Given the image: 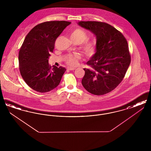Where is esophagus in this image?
Masks as SVG:
<instances>
[{"label":"esophagus","mask_w":151,"mask_h":151,"mask_svg":"<svg viewBox=\"0 0 151 151\" xmlns=\"http://www.w3.org/2000/svg\"><path fill=\"white\" fill-rule=\"evenodd\" d=\"M68 70H71V71H72V70H75L76 68H73V67H67V68Z\"/></svg>","instance_id":"34e87169"}]
</instances>
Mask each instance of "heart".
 <instances>
[{
	"instance_id": "1",
	"label": "heart",
	"mask_w": 151,
	"mask_h": 151,
	"mask_svg": "<svg viewBox=\"0 0 151 151\" xmlns=\"http://www.w3.org/2000/svg\"><path fill=\"white\" fill-rule=\"evenodd\" d=\"M71 38L75 43H81L84 42L83 45V50L85 55L88 57L94 56L97 51L98 43L96 40L86 41L88 35L86 30L81 28L74 29L71 33ZM80 58L78 54L69 55L67 58V63L74 66L78 64V60Z\"/></svg>"
}]
</instances>
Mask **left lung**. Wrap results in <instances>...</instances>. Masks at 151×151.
<instances>
[{
  "label": "left lung",
  "instance_id": "obj_1",
  "mask_svg": "<svg viewBox=\"0 0 151 151\" xmlns=\"http://www.w3.org/2000/svg\"><path fill=\"white\" fill-rule=\"evenodd\" d=\"M79 26L89 30L96 36L98 49L84 68L83 86L94 95L112 91L122 81L131 62L127 40L122 33L105 22H79Z\"/></svg>",
  "mask_w": 151,
  "mask_h": 151
}]
</instances>
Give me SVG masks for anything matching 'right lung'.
<instances>
[{
    "label": "right lung",
    "mask_w": 151,
    "mask_h": 151,
    "mask_svg": "<svg viewBox=\"0 0 151 151\" xmlns=\"http://www.w3.org/2000/svg\"><path fill=\"white\" fill-rule=\"evenodd\" d=\"M71 22L51 21L38 24L27 35L19 54L22 78L32 89L49 92L59 84L66 69L49 65L56 39Z\"/></svg>",
    "instance_id": "right-lung-1"
}]
</instances>
